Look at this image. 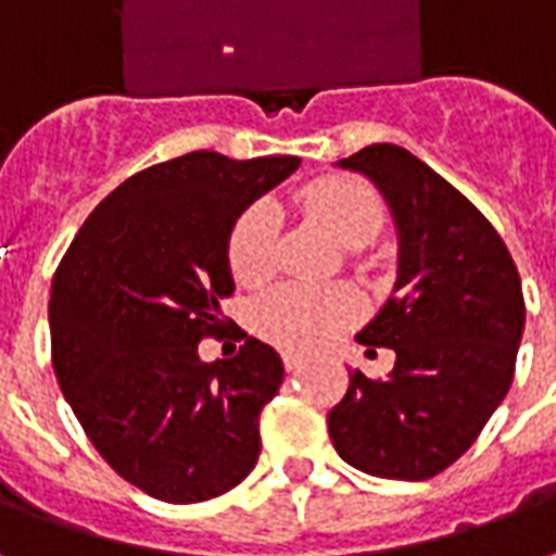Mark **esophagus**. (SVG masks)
I'll use <instances>...</instances> for the list:
<instances>
[{"label": "esophagus", "instance_id": "esophagus-1", "mask_svg": "<svg viewBox=\"0 0 556 556\" xmlns=\"http://www.w3.org/2000/svg\"><path fill=\"white\" fill-rule=\"evenodd\" d=\"M286 369H289V372H301L303 361L301 357H294V354H286Z\"/></svg>", "mask_w": 556, "mask_h": 556}]
</instances>
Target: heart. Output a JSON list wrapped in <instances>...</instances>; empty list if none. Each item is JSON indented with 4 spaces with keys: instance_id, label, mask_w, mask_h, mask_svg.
I'll list each match as a JSON object with an SVG mask.
<instances>
[{
    "instance_id": "heart-1",
    "label": "heart",
    "mask_w": 556,
    "mask_h": 556,
    "mask_svg": "<svg viewBox=\"0 0 556 556\" xmlns=\"http://www.w3.org/2000/svg\"><path fill=\"white\" fill-rule=\"evenodd\" d=\"M303 207L325 226L342 247L361 250L384 223V202L369 184L345 175L318 178L303 187ZM279 211L274 202H255L243 211L229 235L231 274L241 282H258L274 270L277 258ZM361 313L351 289L279 286L262 294L253 306V325L270 342L289 351H315L327 345Z\"/></svg>"
}]
</instances>
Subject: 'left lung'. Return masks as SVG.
<instances>
[{"mask_svg": "<svg viewBox=\"0 0 556 556\" xmlns=\"http://www.w3.org/2000/svg\"><path fill=\"white\" fill-rule=\"evenodd\" d=\"M337 166L369 178L396 226V282L357 333L396 366L381 381L354 369L327 431L351 467L419 482L465 455L509 393L521 279L489 219L410 151L378 142Z\"/></svg>", "mask_w": 556, "mask_h": 556, "instance_id": "obj_1", "label": "left lung"}]
</instances>
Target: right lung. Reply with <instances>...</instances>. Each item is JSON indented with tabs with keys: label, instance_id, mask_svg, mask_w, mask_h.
Masks as SVG:
<instances>
[{
	"label": "right lung",
	"instance_id": "1",
	"mask_svg": "<svg viewBox=\"0 0 556 556\" xmlns=\"http://www.w3.org/2000/svg\"><path fill=\"white\" fill-rule=\"evenodd\" d=\"M301 157L190 151L139 172L94 207L50 291L53 369L89 441L118 477L166 503H202L250 477L258 414L282 361L247 339L205 363L235 279L229 235Z\"/></svg>",
	"mask_w": 556,
	"mask_h": 556
}]
</instances>
